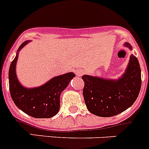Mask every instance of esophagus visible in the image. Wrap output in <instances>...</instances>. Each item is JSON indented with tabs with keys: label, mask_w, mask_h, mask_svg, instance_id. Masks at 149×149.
Returning a JSON list of instances; mask_svg holds the SVG:
<instances>
[{
	"label": "esophagus",
	"mask_w": 149,
	"mask_h": 149,
	"mask_svg": "<svg viewBox=\"0 0 149 149\" xmlns=\"http://www.w3.org/2000/svg\"><path fill=\"white\" fill-rule=\"evenodd\" d=\"M75 72L77 75L80 76V75H82V74H83V70H81V69H77Z\"/></svg>",
	"instance_id": "esophagus-1"
}]
</instances>
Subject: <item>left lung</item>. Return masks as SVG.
I'll return each instance as SVG.
<instances>
[{"instance_id":"obj_1","label":"left lung","mask_w":149,"mask_h":149,"mask_svg":"<svg viewBox=\"0 0 149 149\" xmlns=\"http://www.w3.org/2000/svg\"><path fill=\"white\" fill-rule=\"evenodd\" d=\"M124 46L132 49L130 44ZM83 97L87 109L100 117H111L131 107L141 88V70L134 55L122 77L117 80L83 75Z\"/></svg>"}]
</instances>
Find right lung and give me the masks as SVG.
Instances as JSON below:
<instances>
[{"instance_id": "right-lung-1", "label": "right lung", "mask_w": 149, "mask_h": 149, "mask_svg": "<svg viewBox=\"0 0 149 149\" xmlns=\"http://www.w3.org/2000/svg\"><path fill=\"white\" fill-rule=\"evenodd\" d=\"M29 41L23 42L20 50ZM18 52L10 65L8 72L9 91L17 107L26 114L36 118H49L56 116L60 108V96L71 80L75 77L73 72L55 77L40 87L25 88L18 81L16 75V63Z\"/></svg>"}]
</instances>
